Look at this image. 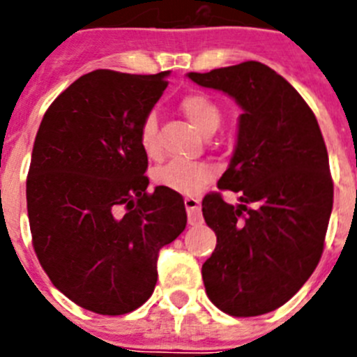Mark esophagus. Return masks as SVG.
Listing matches in <instances>:
<instances>
[{"mask_svg": "<svg viewBox=\"0 0 357 357\" xmlns=\"http://www.w3.org/2000/svg\"><path fill=\"white\" fill-rule=\"evenodd\" d=\"M185 207H186V212H188V222H190V225L195 226V225H200V222L204 221V218H202L200 200L199 199H193V197H186Z\"/></svg>", "mask_w": 357, "mask_h": 357, "instance_id": "obj_1", "label": "esophagus"}]
</instances>
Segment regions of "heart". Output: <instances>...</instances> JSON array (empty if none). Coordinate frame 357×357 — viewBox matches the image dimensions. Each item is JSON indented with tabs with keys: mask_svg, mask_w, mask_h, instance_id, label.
Segmentation results:
<instances>
[{
	"mask_svg": "<svg viewBox=\"0 0 357 357\" xmlns=\"http://www.w3.org/2000/svg\"><path fill=\"white\" fill-rule=\"evenodd\" d=\"M179 109L202 135H214L221 126V109L214 100L208 98L204 93H192V95L183 96V100L179 102ZM138 139L146 157H158L160 153L158 122L153 112L146 114L142 121ZM212 178H214V169L211 165L188 160H172L153 172V179L158 186L172 190L176 193H183V195H197L207 183L212 181Z\"/></svg>",
	"mask_w": 357,
	"mask_h": 357,
	"instance_id": "obj_1",
	"label": "heart"
}]
</instances>
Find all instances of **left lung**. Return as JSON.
Instances as JSON below:
<instances>
[{"label": "left lung", "instance_id": "obj_1", "mask_svg": "<svg viewBox=\"0 0 357 357\" xmlns=\"http://www.w3.org/2000/svg\"><path fill=\"white\" fill-rule=\"evenodd\" d=\"M186 75L243 110L235 152L218 183L240 193V204H226L219 193L202 200L218 236L202 266L205 291L226 314H266L290 301L321 259L333 207L325 139L297 89L264 63Z\"/></svg>", "mask_w": 357, "mask_h": 357}]
</instances>
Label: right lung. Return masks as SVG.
Returning a JSON list of instances; mask_svg holds the SVG:
<instances>
[{
    "label": "right lung",
    "mask_w": 357,
    "mask_h": 357,
    "mask_svg": "<svg viewBox=\"0 0 357 357\" xmlns=\"http://www.w3.org/2000/svg\"><path fill=\"white\" fill-rule=\"evenodd\" d=\"M171 72L93 70L43 117L27 176L32 245L48 278L72 302L119 316L145 304L164 245L186 228L179 193L146 192L142 121Z\"/></svg>",
    "instance_id": "1"
}]
</instances>
